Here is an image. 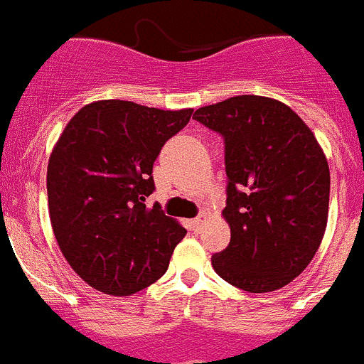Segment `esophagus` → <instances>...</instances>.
Returning <instances> with one entry per match:
<instances>
[{"label":"esophagus","mask_w":364,"mask_h":364,"mask_svg":"<svg viewBox=\"0 0 364 364\" xmlns=\"http://www.w3.org/2000/svg\"><path fill=\"white\" fill-rule=\"evenodd\" d=\"M205 221H207V214L205 213L198 214V216H196L195 220H193V230H195V232L202 230V227H203V225H205Z\"/></svg>","instance_id":"34e87169"}]
</instances>
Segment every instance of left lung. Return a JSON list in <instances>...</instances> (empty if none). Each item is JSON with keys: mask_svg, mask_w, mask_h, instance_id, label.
<instances>
[{"mask_svg": "<svg viewBox=\"0 0 364 364\" xmlns=\"http://www.w3.org/2000/svg\"><path fill=\"white\" fill-rule=\"evenodd\" d=\"M193 117L225 139L230 243L210 259L214 272L243 291L284 288L327 228L331 173L320 143L295 110L266 96H234Z\"/></svg>", "mask_w": 364, "mask_h": 364, "instance_id": "1", "label": "left lung"}]
</instances>
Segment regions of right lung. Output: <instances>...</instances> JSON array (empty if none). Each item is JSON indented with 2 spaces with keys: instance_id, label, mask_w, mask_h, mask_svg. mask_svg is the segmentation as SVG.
<instances>
[{
  "instance_id": "obj_1",
  "label": "right lung",
  "mask_w": 364,
  "mask_h": 364,
  "mask_svg": "<svg viewBox=\"0 0 364 364\" xmlns=\"http://www.w3.org/2000/svg\"><path fill=\"white\" fill-rule=\"evenodd\" d=\"M193 109L162 110L124 100L82 107L48 162V210L55 240L82 280L128 296L161 279L186 228L148 207L155 159Z\"/></svg>"
}]
</instances>
